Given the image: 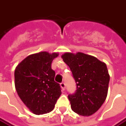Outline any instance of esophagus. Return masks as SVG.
<instances>
[{"label":"esophagus","instance_id":"34e87169","mask_svg":"<svg viewBox=\"0 0 126 126\" xmlns=\"http://www.w3.org/2000/svg\"><path fill=\"white\" fill-rule=\"evenodd\" d=\"M60 86H61V89H62V90H65V83H63V82H62V83H61L60 84Z\"/></svg>","mask_w":126,"mask_h":126}]
</instances>
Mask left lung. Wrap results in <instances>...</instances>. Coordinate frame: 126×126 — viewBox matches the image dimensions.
<instances>
[{
  "label": "left lung",
  "mask_w": 126,
  "mask_h": 126,
  "mask_svg": "<svg viewBox=\"0 0 126 126\" xmlns=\"http://www.w3.org/2000/svg\"><path fill=\"white\" fill-rule=\"evenodd\" d=\"M69 67L77 90L69 94L71 109L82 116H90L102 106L108 93L110 76L106 64L83 52H65L61 55Z\"/></svg>",
  "instance_id": "left-lung-1"
}]
</instances>
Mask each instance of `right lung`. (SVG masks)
I'll return each instance as SVG.
<instances>
[{"label": "right lung", "mask_w": 126, "mask_h": 126, "mask_svg": "<svg viewBox=\"0 0 126 126\" xmlns=\"http://www.w3.org/2000/svg\"><path fill=\"white\" fill-rule=\"evenodd\" d=\"M58 52L47 51L32 54L19 63L15 70V86L19 96L35 115L53 110L61 94L59 84L55 82L51 63Z\"/></svg>", "instance_id": "1"}]
</instances>
